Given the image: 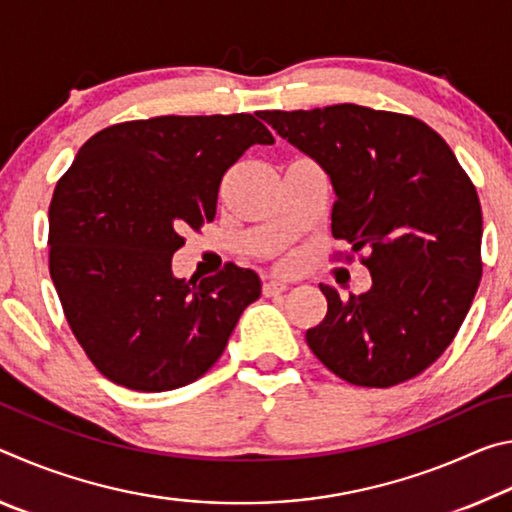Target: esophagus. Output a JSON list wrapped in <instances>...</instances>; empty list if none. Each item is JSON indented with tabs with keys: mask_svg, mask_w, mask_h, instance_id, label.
<instances>
[{
	"mask_svg": "<svg viewBox=\"0 0 512 512\" xmlns=\"http://www.w3.org/2000/svg\"><path fill=\"white\" fill-rule=\"evenodd\" d=\"M287 289H289V284L282 280H264V284H262V293L268 298L280 296V293H284Z\"/></svg>",
	"mask_w": 512,
	"mask_h": 512,
	"instance_id": "esophagus-1",
	"label": "esophagus"
}]
</instances>
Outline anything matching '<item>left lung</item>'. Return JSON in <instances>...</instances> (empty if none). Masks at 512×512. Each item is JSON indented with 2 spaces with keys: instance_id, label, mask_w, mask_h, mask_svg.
Listing matches in <instances>:
<instances>
[{
  "instance_id": "obj_1",
  "label": "left lung",
  "mask_w": 512,
  "mask_h": 512,
  "mask_svg": "<svg viewBox=\"0 0 512 512\" xmlns=\"http://www.w3.org/2000/svg\"><path fill=\"white\" fill-rule=\"evenodd\" d=\"M259 117L327 171L334 239L368 250L366 293L343 300L320 284L327 314L307 329L311 352L354 386L418 377L454 341L481 282L483 216L470 176L411 115L339 103Z\"/></svg>"
}]
</instances>
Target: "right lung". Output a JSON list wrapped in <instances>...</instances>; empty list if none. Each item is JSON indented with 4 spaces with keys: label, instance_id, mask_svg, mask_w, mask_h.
I'll use <instances>...</instances> for the list:
<instances>
[{
    "label": "right lung",
    "instance_id": "1",
    "mask_svg": "<svg viewBox=\"0 0 512 512\" xmlns=\"http://www.w3.org/2000/svg\"><path fill=\"white\" fill-rule=\"evenodd\" d=\"M253 115L153 117L92 135L49 205V273L76 341L103 377L173 391L221 357L262 284L225 264L178 280L180 232L214 221L223 173L253 144H273Z\"/></svg>",
    "mask_w": 512,
    "mask_h": 512
}]
</instances>
